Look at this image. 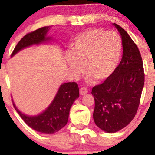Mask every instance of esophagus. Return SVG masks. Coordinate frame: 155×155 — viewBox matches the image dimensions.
Masks as SVG:
<instances>
[{
  "mask_svg": "<svg viewBox=\"0 0 155 155\" xmlns=\"http://www.w3.org/2000/svg\"><path fill=\"white\" fill-rule=\"evenodd\" d=\"M88 92V90H87V87H81L80 90H79V94H80V95H85Z\"/></svg>",
  "mask_w": 155,
  "mask_h": 155,
  "instance_id": "esophagus-1",
  "label": "esophagus"
}]
</instances>
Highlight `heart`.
Returning a JSON list of instances; mask_svg holds the SVG:
<instances>
[{"label":"heart","instance_id":"obj_1","mask_svg":"<svg viewBox=\"0 0 155 155\" xmlns=\"http://www.w3.org/2000/svg\"><path fill=\"white\" fill-rule=\"evenodd\" d=\"M122 52L118 34L101 28H91L77 34L71 45L68 62L75 75L85 70L90 81L104 82L116 70Z\"/></svg>","mask_w":155,"mask_h":155}]
</instances>
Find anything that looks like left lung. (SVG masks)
I'll return each mask as SVG.
<instances>
[{"instance_id": "left-lung-1", "label": "left lung", "mask_w": 155, "mask_h": 155, "mask_svg": "<svg viewBox=\"0 0 155 155\" xmlns=\"http://www.w3.org/2000/svg\"><path fill=\"white\" fill-rule=\"evenodd\" d=\"M122 39L123 56L111 77L92 88L96 125L107 133L125 127L138 110L145 82L143 60L137 44L126 31L114 23Z\"/></svg>"}]
</instances>
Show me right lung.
<instances>
[{
	"instance_id": "1",
	"label": "right lung",
	"mask_w": 155,
	"mask_h": 155,
	"mask_svg": "<svg viewBox=\"0 0 155 155\" xmlns=\"http://www.w3.org/2000/svg\"><path fill=\"white\" fill-rule=\"evenodd\" d=\"M49 28V26H46L26 34L15 46L11 55H14L18 51L31 45L39 44L49 40L48 37H46ZM79 87L76 82L64 83L59 87L55 97L49 107L43 113L37 116L24 115L18 111L13 102L12 104L23 121L30 127L43 134H54L60 130L68 123L70 107L75 100L79 97Z\"/></svg>"
}]
</instances>
